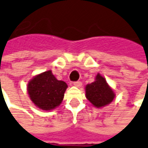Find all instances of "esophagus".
Returning <instances> with one entry per match:
<instances>
[{
	"instance_id": "34e87169",
	"label": "esophagus",
	"mask_w": 148,
	"mask_h": 148,
	"mask_svg": "<svg viewBox=\"0 0 148 148\" xmlns=\"http://www.w3.org/2000/svg\"><path fill=\"white\" fill-rule=\"evenodd\" d=\"M73 85L77 87H80L82 86V82H80V81H76V82H73Z\"/></svg>"
}]
</instances>
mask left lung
Instances as JSON below:
<instances>
[{"label":"left lung","mask_w":148,"mask_h":148,"mask_svg":"<svg viewBox=\"0 0 148 148\" xmlns=\"http://www.w3.org/2000/svg\"><path fill=\"white\" fill-rule=\"evenodd\" d=\"M86 97L96 108H101L112 102L115 94L105 78L98 74L95 82L86 86Z\"/></svg>","instance_id":"1"}]
</instances>
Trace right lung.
I'll use <instances>...</instances> for the list:
<instances>
[{
	"label": "right lung",
	"instance_id": "right-lung-1",
	"mask_svg": "<svg viewBox=\"0 0 148 148\" xmlns=\"http://www.w3.org/2000/svg\"><path fill=\"white\" fill-rule=\"evenodd\" d=\"M64 81L57 80L51 70L36 75L28 82L27 91L32 101L43 110H51L61 104L67 88Z\"/></svg>",
	"mask_w": 148,
	"mask_h": 148
}]
</instances>
